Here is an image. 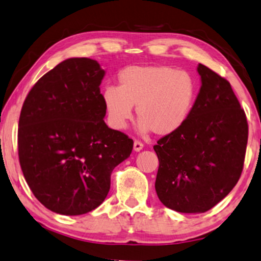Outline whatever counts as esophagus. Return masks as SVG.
<instances>
[{
    "label": "esophagus",
    "instance_id": "34e87169",
    "mask_svg": "<svg viewBox=\"0 0 261 261\" xmlns=\"http://www.w3.org/2000/svg\"><path fill=\"white\" fill-rule=\"evenodd\" d=\"M143 143L139 142V141H135L134 142V150L135 151H141V150L143 149Z\"/></svg>",
    "mask_w": 261,
    "mask_h": 261
}]
</instances>
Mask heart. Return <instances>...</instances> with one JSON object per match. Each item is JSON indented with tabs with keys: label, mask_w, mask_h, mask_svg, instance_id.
I'll use <instances>...</instances> for the list:
<instances>
[{
	"label": "heart",
	"mask_w": 261,
	"mask_h": 261,
	"mask_svg": "<svg viewBox=\"0 0 261 261\" xmlns=\"http://www.w3.org/2000/svg\"><path fill=\"white\" fill-rule=\"evenodd\" d=\"M118 82L102 91L109 123L117 130L127 125L136 108L142 132L170 135L186 123L195 101L193 76L171 66H130Z\"/></svg>",
	"instance_id": "b5f03b06"
}]
</instances>
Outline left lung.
<instances>
[{
	"mask_svg": "<svg viewBox=\"0 0 261 261\" xmlns=\"http://www.w3.org/2000/svg\"><path fill=\"white\" fill-rule=\"evenodd\" d=\"M197 72L202 85L186 123L153 145L157 196L179 213H204L228 195L248 139L247 118L228 80L202 64Z\"/></svg>",
	"mask_w": 261,
	"mask_h": 261,
	"instance_id": "obj_1",
	"label": "left lung"
}]
</instances>
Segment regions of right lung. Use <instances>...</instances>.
<instances>
[{
	"label": "right lung",
	"mask_w": 261,
	"mask_h": 261,
	"mask_svg": "<svg viewBox=\"0 0 261 261\" xmlns=\"http://www.w3.org/2000/svg\"><path fill=\"white\" fill-rule=\"evenodd\" d=\"M95 60L71 58L41 76L22 105L17 130L25 182L46 208L82 215L102 203L112 170L134 141L106 125Z\"/></svg>",
	"instance_id": "add662e5"
}]
</instances>
